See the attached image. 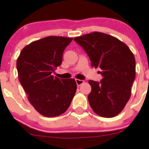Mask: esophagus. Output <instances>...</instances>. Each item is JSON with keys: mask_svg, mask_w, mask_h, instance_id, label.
<instances>
[{"mask_svg": "<svg viewBox=\"0 0 149 149\" xmlns=\"http://www.w3.org/2000/svg\"><path fill=\"white\" fill-rule=\"evenodd\" d=\"M75 81H76L77 86H80V85H81L83 83H84V81L83 80H80V79H75Z\"/></svg>", "mask_w": 149, "mask_h": 149, "instance_id": "1", "label": "esophagus"}]
</instances>
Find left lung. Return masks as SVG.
Wrapping results in <instances>:
<instances>
[{
  "label": "left lung",
  "instance_id": "left-lung-1",
  "mask_svg": "<svg viewBox=\"0 0 149 149\" xmlns=\"http://www.w3.org/2000/svg\"><path fill=\"white\" fill-rule=\"evenodd\" d=\"M86 52L91 66L100 68V82L89 81L88 100L101 117L111 118L121 113L131 96L136 75V61L130 48L118 38L94 32L74 38Z\"/></svg>",
  "mask_w": 149,
  "mask_h": 149
}]
</instances>
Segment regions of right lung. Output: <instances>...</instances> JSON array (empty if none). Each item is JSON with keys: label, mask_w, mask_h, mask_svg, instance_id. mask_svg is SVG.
Masks as SVG:
<instances>
[{"label": "right lung", "mask_w": 149, "mask_h": 149, "mask_svg": "<svg viewBox=\"0 0 149 149\" xmlns=\"http://www.w3.org/2000/svg\"><path fill=\"white\" fill-rule=\"evenodd\" d=\"M72 38L50 36L22 50L17 60L19 82L36 111L47 117L62 115L70 107L77 91L74 79L52 75L62 62L63 52Z\"/></svg>", "instance_id": "add662e5"}]
</instances>
